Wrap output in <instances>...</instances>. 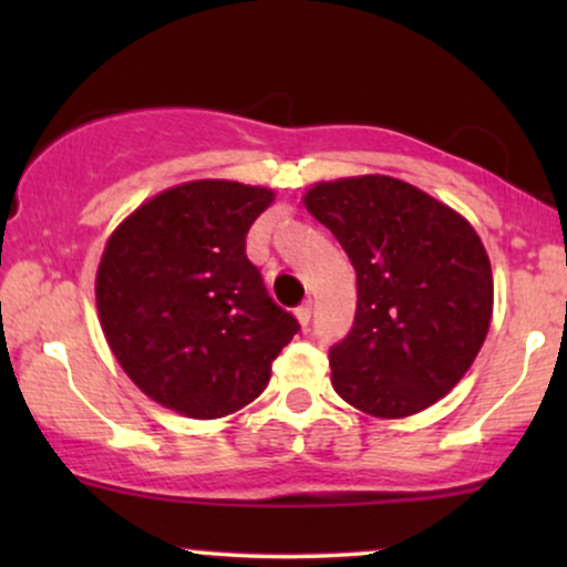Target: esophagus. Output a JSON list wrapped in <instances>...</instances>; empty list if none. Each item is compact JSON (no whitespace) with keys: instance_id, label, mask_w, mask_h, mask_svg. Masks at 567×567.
I'll return each instance as SVG.
<instances>
[{"instance_id":"34e87169","label":"esophagus","mask_w":567,"mask_h":567,"mask_svg":"<svg viewBox=\"0 0 567 567\" xmlns=\"http://www.w3.org/2000/svg\"><path fill=\"white\" fill-rule=\"evenodd\" d=\"M296 320L301 322V328H306V324H309V320H311V301H303L301 306H298V309H296Z\"/></svg>"}]
</instances>
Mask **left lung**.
<instances>
[{
  "label": "left lung",
  "mask_w": 567,
  "mask_h": 567,
  "mask_svg": "<svg viewBox=\"0 0 567 567\" xmlns=\"http://www.w3.org/2000/svg\"><path fill=\"white\" fill-rule=\"evenodd\" d=\"M303 207L357 275L354 328L330 349L341 400L405 419L445 396L483 349L493 271L483 239L445 202L392 175L320 181Z\"/></svg>",
  "instance_id": "8db88e82"
}]
</instances>
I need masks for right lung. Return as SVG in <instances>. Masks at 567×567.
Listing matches in <instances>:
<instances>
[{"mask_svg":"<svg viewBox=\"0 0 567 567\" xmlns=\"http://www.w3.org/2000/svg\"><path fill=\"white\" fill-rule=\"evenodd\" d=\"M275 192L202 178L135 207L106 239L95 303L109 349L157 405L210 421L271 379L296 317L271 301L245 234Z\"/></svg>","mask_w":567,"mask_h":567,"instance_id":"add662e5","label":"right lung"}]
</instances>
